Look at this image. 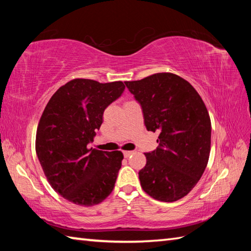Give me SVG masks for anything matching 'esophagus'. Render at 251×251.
<instances>
[{
    "label": "esophagus",
    "instance_id": "esophagus-1",
    "mask_svg": "<svg viewBox=\"0 0 251 251\" xmlns=\"http://www.w3.org/2000/svg\"><path fill=\"white\" fill-rule=\"evenodd\" d=\"M132 154V151H124L123 152V155H124V157H129L130 155Z\"/></svg>",
    "mask_w": 251,
    "mask_h": 251
}]
</instances>
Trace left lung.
I'll return each mask as SVG.
<instances>
[{
	"label": "left lung",
	"instance_id": "1",
	"mask_svg": "<svg viewBox=\"0 0 251 251\" xmlns=\"http://www.w3.org/2000/svg\"><path fill=\"white\" fill-rule=\"evenodd\" d=\"M140 104L149 131H158L156 150L146 153L139 172L143 191L161 201L182 199L199 182L210 152L211 123L192 85L173 73L125 82Z\"/></svg>",
	"mask_w": 251,
	"mask_h": 251
}]
</instances>
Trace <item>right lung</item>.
<instances>
[{"label":"right lung","instance_id":"right-lung-1","mask_svg":"<svg viewBox=\"0 0 251 251\" xmlns=\"http://www.w3.org/2000/svg\"><path fill=\"white\" fill-rule=\"evenodd\" d=\"M125 90L123 82L76 78L51 96L36 130L35 150L51 188L69 201L93 206L110 195L122 166L121 151L88 149L106 106Z\"/></svg>","mask_w":251,"mask_h":251}]
</instances>
